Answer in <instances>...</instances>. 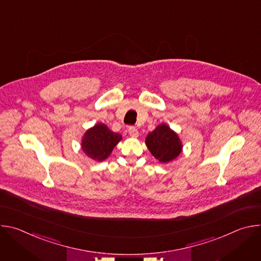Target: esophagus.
<instances>
[{"label": "esophagus", "mask_w": 261, "mask_h": 261, "mask_svg": "<svg viewBox=\"0 0 261 261\" xmlns=\"http://www.w3.org/2000/svg\"><path fill=\"white\" fill-rule=\"evenodd\" d=\"M128 133H129V135L131 137H137L138 136V130L135 127H133V126L128 128Z\"/></svg>", "instance_id": "obj_1"}]
</instances>
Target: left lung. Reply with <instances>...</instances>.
Segmentation results:
<instances>
[{"label": "left lung", "mask_w": 261, "mask_h": 261, "mask_svg": "<svg viewBox=\"0 0 261 261\" xmlns=\"http://www.w3.org/2000/svg\"><path fill=\"white\" fill-rule=\"evenodd\" d=\"M145 143L152 155L163 163L173 160L181 151L178 136L164 124L159 125L146 136Z\"/></svg>", "instance_id": "left-lung-1"}]
</instances>
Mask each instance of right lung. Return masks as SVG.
I'll return each instance as SVG.
<instances>
[{
  "label": "right lung",
  "mask_w": 261,
  "mask_h": 261,
  "mask_svg": "<svg viewBox=\"0 0 261 261\" xmlns=\"http://www.w3.org/2000/svg\"><path fill=\"white\" fill-rule=\"evenodd\" d=\"M121 139L122 136L119 133L110 131L104 124H98L86 132L82 147L85 154L92 159L103 161Z\"/></svg>",
  "instance_id": "obj_1"
}]
</instances>
